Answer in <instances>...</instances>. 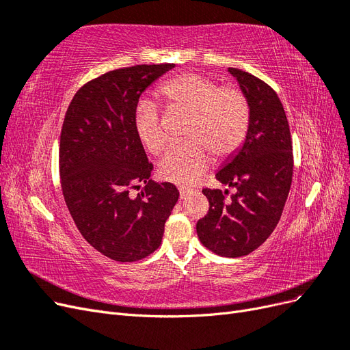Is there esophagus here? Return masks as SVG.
I'll use <instances>...</instances> for the list:
<instances>
[{
	"instance_id": "obj_1",
	"label": "esophagus",
	"mask_w": 350,
	"mask_h": 350,
	"mask_svg": "<svg viewBox=\"0 0 350 350\" xmlns=\"http://www.w3.org/2000/svg\"><path fill=\"white\" fill-rule=\"evenodd\" d=\"M193 189L191 188H185V187H179V196H181V198H185L189 193H191Z\"/></svg>"
}]
</instances>
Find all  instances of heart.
<instances>
[{
  "mask_svg": "<svg viewBox=\"0 0 350 350\" xmlns=\"http://www.w3.org/2000/svg\"><path fill=\"white\" fill-rule=\"evenodd\" d=\"M169 112L187 113L185 142L169 147L157 172L165 181L193 184L210 165V154L221 161L234 154L247 139L251 105L242 89L219 86L204 74L184 72L161 88ZM134 131L144 150L159 154L166 144V133L153 102L137 107Z\"/></svg>",
  "mask_w": 350,
  "mask_h": 350,
  "instance_id": "b5f03b06",
  "label": "heart"
}]
</instances>
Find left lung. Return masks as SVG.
<instances>
[{"instance_id": "8db88e82", "label": "left lung", "mask_w": 350, "mask_h": 350, "mask_svg": "<svg viewBox=\"0 0 350 350\" xmlns=\"http://www.w3.org/2000/svg\"><path fill=\"white\" fill-rule=\"evenodd\" d=\"M251 105V124L238 154L216 174L237 189L203 188L207 215L197 221L203 245L220 257H242L257 250L278 226L292 184L293 153L289 122L278 93L252 74L229 68Z\"/></svg>"}]
</instances>
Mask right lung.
<instances>
[{
    "instance_id": "right-lung-1",
    "label": "right lung",
    "mask_w": 350,
    "mask_h": 350,
    "mask_svg": "<svg viewBox=\"0 0 350 350\" xmlns=\"http://www.w3.org/2000/svg\"><path fill=\"white\" fill-rule=\"evenodd\" d=\"M174 67L142 64L105 72L77 90L62 122V196L83 238L115 261H139L154 252L179 197L174 184L150 179L153 165L134 131L142 93ZM140 187L134 198L131 191Z\"/></svg>"
}]
</instances>
